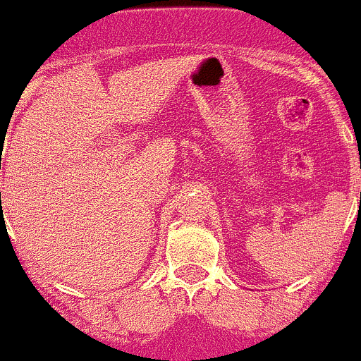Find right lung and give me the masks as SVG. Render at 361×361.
I'll use <instances>...</instances> for the list:
<instances>
[{"label": "right lung", "instance_id": "1", "mask_svg": "<svg viewBox=\"0 0 361 361\" xmlns=\"http://www.w3.org/2000/svg\"><path fill=\"white\" fill-rule=\"evenodd\" d=\"M0 195H1V193H0Z\"/></svg>", "mask_w": 361, "mask_h": 361}]
</instances>
